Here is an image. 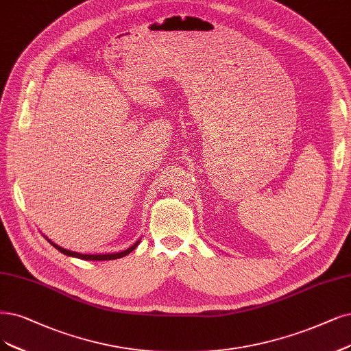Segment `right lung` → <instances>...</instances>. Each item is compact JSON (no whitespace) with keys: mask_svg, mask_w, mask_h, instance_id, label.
Returning <instances> with one entry per match:
<instances>
[{"mask_svg":"<svg viewBox=\"0 0 351 351\" xmlns=\"http://www.w3.org/2000/svg\"><path fill=\"white\" fill-rule=\"evenodd\" d=\"M50 241V240H49ZM140 240L137 243H134L132 247H128L127 250L124 252H120V253H108V254H81V253H76V252H71V250H66L63 247H59L58 244H53L50 241V244H53V247H56L60 253L66 254V256H72V257H77V258H84V261H114V258H120V257H124L127 256L128 253H132L137 245H138Z\"/></svg>","mask_w":351,"mask_h":351,"instance_id":"right-lung-1","label":"right lung"}]
</instances>
